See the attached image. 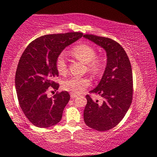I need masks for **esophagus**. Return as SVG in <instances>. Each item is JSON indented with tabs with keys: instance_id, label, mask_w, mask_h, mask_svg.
I'll return each mask as SVG.
<instances>
[{
	"instance_id": "esophagus-1",
	"label": "esophagus",
	"mask_w": 157,
	"mask_h": 157,
	"mask_svg": "<svg viewBox=\"0 0 157 157\" xmlns=\"http://www.w3.org/2000/svg\"><path fill=\"white\" fill-rule=\"evenodd\" d=\"M77 95L75 94H73V93H71V98H75V97H77Z\"/></svg>"
}]
</instances>
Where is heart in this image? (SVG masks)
I'll use <instances>...</instances> for the list:
<instances>
[{"instance_id": "heart-1", "label": "heart", "mask_w": 157, "mask_h": 157, "mask_svg": "<svg viewBox=\"0 0 157 157\" xmlns=\"http://www.w3.org/2000/svg\"><path fill=\"white\" fill-rule=\"evenodd\" d=\"M96 48L91 45L81 44L71 50V55L77 60L82 61L87 65L89 72L97 75L101 72L105 65V58L102 56L96 55ZM56 68L60 75L67 72V63L63 54H60L56 59ZM91 84V80L87 77L72 76L63 82V87L66 91L78 94L82 93Z\"/></svg>"}]
</instances>
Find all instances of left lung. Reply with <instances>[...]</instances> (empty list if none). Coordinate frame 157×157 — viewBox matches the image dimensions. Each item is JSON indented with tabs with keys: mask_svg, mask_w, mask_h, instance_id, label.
Returning <instances> with one entry per match:
<instances>
[{
	"mask_svg": "<svg viewBox=\"0 0 157 157\" xmlns=\"http://www.w3.org/2000/svg\"><path fill=\"white\" fill-rule=\"evenodd\" d=\"M103 48L107 55V64L101 80L90 93L102 97V101L93 100L86 95L85 123L99 131L115 127L125 117L133 97V75L128 57L124 48L112 39L94 35H84Z\"/></svg>",
	"mask_w": 157,
	"mask_h": 157,
	"instance_id": "left-lung-1",
	"label": "left lung"
}]
</instances>
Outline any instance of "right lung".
Here are the masks:
<instances>
[{
    "label": "right lung",
    "mask_w": 157,
    "mask_h": 157,
    "mask_svg": "<svg viewBox=\"0 0 157 157\" xmlns=\"http://www.w3.org/2000/svg\"><path fill=\"white\" fill-rule=\"evenodd\" d=\"M81 32L41 36L29 44L20 58L15 74L18 102L27 119L34 125L48 128L61 120L63 111L70 100L67 91L52 97L47 91L57 90L59 84L56 59L66 46L82 37Z\"/></svg>",
    "instance_id": "add662e5"
}]
</instances>
